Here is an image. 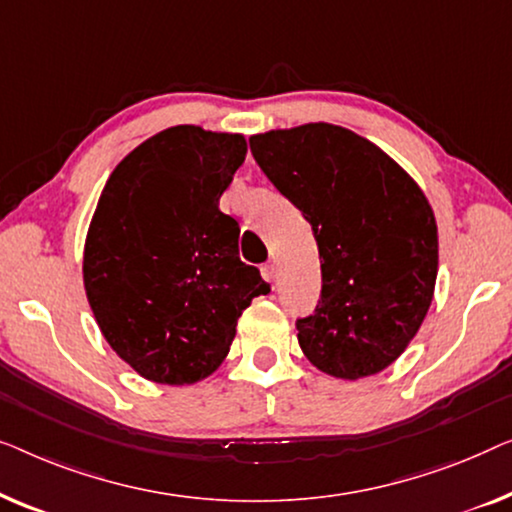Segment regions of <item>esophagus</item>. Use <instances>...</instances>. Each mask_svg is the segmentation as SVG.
I'll use <instances>...</instances> for the list:
<instances>
[{
    "mask_svg": "<svg viewBox=\"0 0 512 512\" xmlns=\"http://www.w3.org/2000/svg\"><path fill=\"white\" fill-rule=\"evenodd\" d=\"M262 278L266 280V283H273V278H276V266L273 264H262Z\"/></svg>",
    "mask_w": 512,
    "mask_h": 512,
    "instance_id": "esophagus-1",
    "label": "esophagus"
}]
</instances>
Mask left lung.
<instances>
[{
	"label": "left lung",
	"instance_id": "obj_1",
	"mask_svg": "<svg viewBox=\"0 0 512 512\" xmlns=\"http://www.w3.org/2000/svg\"><path fill=\"white\" fill-rule=\"evenodd\" d=\"M250 150L318 241L322 294L297 320L301 350L327 376H376L434 299L438 229L427 197L376 143L329 122L255 134Z\"/></svg>",
	"mask_w": 512,
	"mask_h": 512
}]
</instances>
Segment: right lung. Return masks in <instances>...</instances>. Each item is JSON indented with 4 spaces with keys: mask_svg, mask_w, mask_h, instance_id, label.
Segmentation results:
<instances>
[{
    "mask_svg": "<svg viewBox=\"0 0 512 512\" xmlns=\"http://www.w3.org/2000/svg\"><path fill=\"white\" fill-rule=\"evenodd\" d=\"M243 134L176 125L106 181L83 250V285L106 343L146 380L194 385L225 362L236 322L269 292L218 208L246 160Z\"/></svg>",
    "mask_w": 512,
    "mask_h": 512,
    "instance_id": "1",
    "label": "right lung"
}]
</instances>
